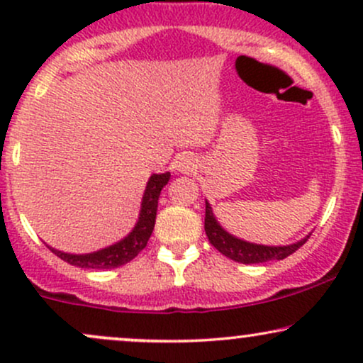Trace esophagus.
Returning a JSON list of instances; mask_svg holds the SVG:
<instances>
[{
	"instance_id": "esophagus-1",
	"label": "esophagus",
	"mask_w": 363,
	"mask_h": 363,
	"mask_svg": "<svg viewBox=\"0 0 363 363\" xmlns=\"http://www.w3.org/2000/svg\"><path fill=\"white\" fill-rule=\"evenodd\" d=\"M176 167L179 172H184V174H189L193 172V170H196V160L191 155H179L176 158Z\"/></svg>"
}]
</instances>
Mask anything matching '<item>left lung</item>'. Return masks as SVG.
Masks as SVG:
<instances>
[{
	"label": "left lung",
	"instance_id": "left-lung-1",
	"mask_svg": "<svg viewBox=\"0 0 363 363\" xmlns=\"http://www.w3.org/2000/svg\"><path fill=\"white\" fill-rule=\"evenodd\" d=\"M205 232L208 235V240H210L215 249H218L223 256L230 257V259H234L237 262H242V264H257V262L285 259V257L294 254L301 245L307 242V239H309V235H307L306 239L298 240V242L295 244L277 245V247H274V245L245 242V240L237 239V237L230 235L225 228L220 227V223L216 222L213 211H211V206L208 201L205 211Z\"/></svg>",
	"mask_w": 363,
	"mask_h": 363
}]
</instances>
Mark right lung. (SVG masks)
Returning <instances> with one entry per match:
<instances>
[{"label": "right lung", "instance_id": "right-lung-1", "mask_svg": "<svg viewBox=\"0 0 363 363\" xmlns=\"http://www.w3.org/2000/svg\"><path fill=\"white\" fill-rule=\"evenodd\" d=\"M169 179L170 172L153 174V176L148 179L147 189H145L143 199H141L138 222H136L131 234L124 237L119 242L90 254H68L56 251V249L52 247L49 249H51L57 257H61L62 261L69 262V264L73 266H78V268L89 269H112L118 268V266L126 264V262L131 259H135V257L147 247L150 235H152L153 227H155L158 196H160V191L164 189V186L169 182Z\"/></svg>", "mask_w": 363, "mask_h": 363}]
</instances>
